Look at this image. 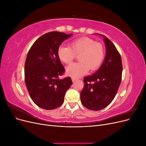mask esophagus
Here are the masks:
<instances>
[{"label": "esophagus", "instance_id": "34e87169", "mask_svg": "<svg viewBox=\"0 0 146 146\" xmlns=\"http://www.w3.org/2000/svg\"><path fill=\"white\" fill-rule=\"evenodd\" d=\"M72 82H76V81L78 80V79H77V78H74V77H72Z\"/></svg>", "mask_w": 146, "mask_h": 146}]
</instances>
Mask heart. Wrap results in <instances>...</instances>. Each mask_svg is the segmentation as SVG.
<instances>
[{"label": "heart", "instance_id": "obj_1", "mask_svg": "<svg viewBox=\"0 0 146 146\" xmlns=\"http://www.w3.org/2000/svg\"><path fill=\"white\" fill-rule=\"evenodd\" d=\"M59 59L66 64H69L78 55V63L68 66L66 71L70 76L78 78L86 74L88 70L98 69L103 63L105 50L103 45L94 39L83 37L70 44V47L61 45L57 51Z\"/></svg>", "mask_w": 146, "mask_h": 146}]
</instances>
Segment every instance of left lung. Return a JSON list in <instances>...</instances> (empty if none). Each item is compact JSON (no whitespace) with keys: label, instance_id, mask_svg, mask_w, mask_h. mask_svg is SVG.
Wrapping results in <instances>:
<instances>
[{"label":"left lung","instance_id":"8db88e82","mask_svg":"<svg viewBox=\"0 0 146 146\" xmlns=\"http://www.w3.org/2000/svg\"><path fill=\"white\" fill-rule=\"evenodd\" d=\"M106 55L103 63L97 71L84 78L85 83L80 92L82 104L89 110L98 111L105 108L115 97L122 78L121 56L115 46L103 35Z\"/></svg>","mask_w":146,"mask_h":146}]
</instances>
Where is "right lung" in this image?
I'll use <instances>...</instances> for the list:
<instances>
[{"instance_id": "obj_1", "label": "right lung", "mask_w": 146, "mask_h": 146, "mask_svg": "<svg viewBox=\"0 0 146 146\" xmlns=\"http://www.w3.org/2000/svg\"><path fill=\"white\" fill-rule=\"evenodd\" d=\"M72 35L47 33L33 43L28 52L24 67L25 85L31 99L41 108L60 107L72 85L70 77L59 78L65 69L57 54L61 44Z\"/></svg>"}]
</instances>
